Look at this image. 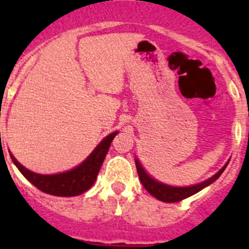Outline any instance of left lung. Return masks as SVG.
Segmentation results:
<instances>
[{
  "label": "left lung",
  "mask_w": 249,
  "mask_h": 249,
  "mask_svg": "<svg viewBox=\"0 0 249 249\" xmlns=\"http://www.w3.org/2000/svg\"><path fill=\"white\" fill-rule=\"evenodd\" d=\"M227 164L228 162L224 164L213 177L208 178L207 181L202 182V183L195 184V186L190 187H173L168 186V184L160 183V182L156 181L155 178H152L151 176L147 175V172L144 171L142 164L140 163V160H136V167H137V173L138 177H140L141 183L143 184V187L147 190V192L151 193L155 198L160 199V201L162 202H167V203H173V202L182 201V199L187 198V197H191V196L196 195L197 192L203 190L204 187L210 186L211 183H213V182L223 173V171L226 169Z\"/></svg>",
  "instance_id": "obj_1"
}]
</instances>
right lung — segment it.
<instances>
[{"label": "right lung", "mask_w": 249, "mask_h": 249, "mask_svg": "<svg viewBox=\"0 0 249 249\" xmlns=\"http://www.w3.org/2000/svg\"><path fill=\"white\" fill-rule=\"evenodd\" d=\"M117 133L118 132H113L106 138H103L101 143L93 149V152L80 166L63 173L38 175V173H35L30 169L25 168L12 155H11V158H12L13 163L19 169V172L39 191H42L47 195L58 196V197H73V196H78L89 191L93 186L106 155L111 146V142Z\"/></svg>", "instance_id": "obj_1"}]
</instances>
